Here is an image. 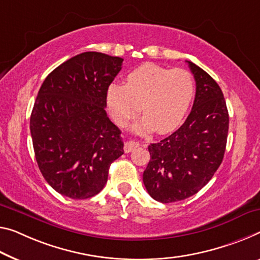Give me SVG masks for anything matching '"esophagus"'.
Segmentation results:
<instances>
[{
  "label": "esophagus",
  "mask_w": 260,
  "mask_h": 260,
  "mask_svg": "<svg viewBox=\"0 0 260 260\" xmlns=\"http://www.w3.org/2000/svg\"><path fill=\"white\" fill-rule=\"evenodd\" d=\"M138 146H139V144L136 143V142H133V141L126 142L125 145H124V152H125V153L133 152V151L137 149Z\"/></svg>",
  "instance_id": "obj_1"
}]
</instances>
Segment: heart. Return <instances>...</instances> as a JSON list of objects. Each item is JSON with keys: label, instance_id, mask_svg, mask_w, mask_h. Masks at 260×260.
I'll return each mask as SVG.
<instances>
[{"label": "heart", "instance_id": "1", "mask_svg": "<svg viewBox=\"0 0 260 260\" xmlns=\"http://www.w3.org/2000/svg\"><path fill=\"white\" fill-rule=\"evenodd\" d=\"M194 95L195 82L188 71L145 63L127 74L125 85L109 86L107 103L119 126H125L142 110L144 117L135 125L136 133L154 129L167 134L181 124Z\"/></svg>", "mask_w": 260, "mask_h": 260}]
</instances>
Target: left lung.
Segmentation results:
<instances>
[{
	"label": "left lung",
	"instance_id": "obj_1",
	"mask_svg": "<svg viewBox=\"0 0 260 260\" xmlns=\"http://www.w3.org/2000/svg\"><path fill=\"white\" fill-rule=\"evenodd\" d=\"M197 82L194 105L185 123L160 142L149 145L143 173L147 193L171 203L197 194L213 178L224 157L229 114L217 82L187 61Z\"/></svg>",
	"mask_w": 260,
	"mask_h": 260
}]
</instances>
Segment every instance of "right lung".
<instances>
[{
	"label": "right lung",
	"mask_w": 260,
	"mask_h": 260,
	"mask_svg": "<svg viewBox=\"0 0 260 260\" xmlns=\"http://www.w3.org/2000/svg\"><path fill=\"white\" fill-rule=\"evenodd\" d=\"M123 59L83 52L44 80L30 117L36 160L47 183L63 197L96 195L111 162L124 153L121 130L107 116V91Z\"/></svg>",
	"instance_id": "right-lung-1"
}]
</instances>
